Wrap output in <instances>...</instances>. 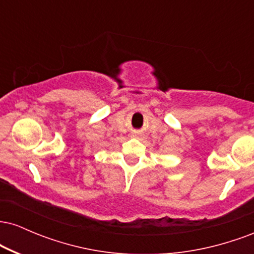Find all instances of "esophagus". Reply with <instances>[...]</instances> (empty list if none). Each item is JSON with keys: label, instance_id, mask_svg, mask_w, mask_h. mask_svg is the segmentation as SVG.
I'll return each mask as SVG.
<instances>
[{"label": "esophagus", "instance_id": "esophagus-1", "mask_svg": "<svg viewBox=\"0 0 254 254\" xmlns=\"http://www.w3.org/2000/svg\"><path fill=\"white\" fill-rule=\"evenodd\" d=\"M132 137H138V133H137V132H133V133H132Z\"/></svg>", "mask_w": 254, "mask_h": 254}]
</instances>
